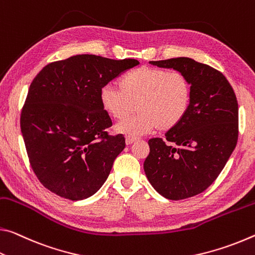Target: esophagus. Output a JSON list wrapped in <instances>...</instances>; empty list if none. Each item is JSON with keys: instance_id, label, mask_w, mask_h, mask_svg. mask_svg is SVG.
<instances>
[{"instance_id": "obj_1", "label": "esophagus", "mask_w": 255, "mask_h": 255, "mask_svg": "<svg viewBox=\"0 0 255 255\" xmlns=\"http://www.w3.org/2000/svg\"><path fill=\"white\" fill-rule=\"evenodd\" d=\"M136 140H137V137H135V136H131V135H128L127 137H125V143H127L128 145V144H132L133 142H135Z\"/></svg>"}]
</instances>
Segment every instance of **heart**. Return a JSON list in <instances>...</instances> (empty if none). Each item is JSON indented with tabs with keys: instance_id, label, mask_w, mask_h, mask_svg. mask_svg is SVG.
Segmentation results:
<instances>
[{
	"instance_id": "obj_1",
	"label": "heart",
	"mask_w": 255,
	"mask_h": 255,
	"mask_svg": "<svg viewBox=\"0 0 255 255\" xmlns=\"http://www.w3.org/2000/svg\"><path fill=\"white\" fill-rule=\"evenodd\" d=\"M121 89L105 85L100 89V103L115 120H124L135 110L132 118L116 125V131L140 135L153 128L173 130L190 110L192 86L190 79L178 71L141 66L121 79Z\"/></svg>"
}]
</instances>
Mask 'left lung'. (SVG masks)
Here are the masks:
<instances>
[{"label":"left lung","instance_id":"obj_1","mask_svg":"<svg viewBox=\"0 0 255 255\" xmlns=\"http://www.w3.org/2000/svg\"><path fill=\"white\" fill-rule=\"evenodd\" d=\"M150 63L177 70L190 79V110L165 140L148 141L143 168L158 193L183 200L207 190L226 165L239 139V104L226 77L189 57Z\"/></svg>","mask_w":255,"mask_h":255}]
</instances>
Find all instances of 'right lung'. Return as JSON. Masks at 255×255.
<instances>
[{"mask_svg":"<svg viewBox=\"0 0 255 255\" xmlns=\"http://www.w3.org/2000/svg\"><path fill=\"white\" fill-rule=\"evenodd\" d=\"M137 64L82 54L52 62L33 79L20 128L31 168L46 189L78 201L105 183L125 137L106 131L113 123L100 89Z\"/></svg>","mask_w":255,"mask_h":255,"instance_id":"obj_1","label":"right lung"}]
</instances>
